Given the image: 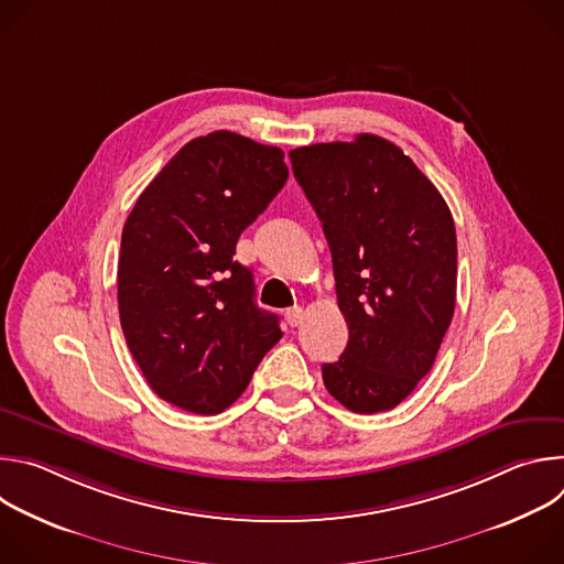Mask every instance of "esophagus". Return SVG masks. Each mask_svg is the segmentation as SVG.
I'll return each instance as SVG.
<instances>
[{"instance_id": "obj_1", "label": "esophagus", "mask_w": 564, "mask_h": 564, "mask_svg": "<svg viewBox=\"0 0 564 564\" xmlns=\"http://www.w3.org/2000/svg\"><path fill=\"white\" fill-rule=\"evenodd\" d=\"M285 321H288V326L290 328H296L301 321H303V307H290V310H285Z\"/></svg>"}]
</instances>
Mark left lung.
I'll use <instances>...</instances> for the list:
<instances>
[{
    "label": "left lung",
    "mask_w": 564,
    "mask_h": 564,
    "mask_svg": "<svg viewBox=\"0 0 564 564\" xmlns=\"http://www.w3.org/2000/svg\"><path fill=\"white\" fill-rule=\"evenodd\" d=\"M292 172L333 252L348 324L328 392L348 411L394 409L426 377L451 326L457 238L437 187L397 144L359 133L290 151Z\"/></svg>",
    "instance_id": "left-lung-1"
}]
</instances>
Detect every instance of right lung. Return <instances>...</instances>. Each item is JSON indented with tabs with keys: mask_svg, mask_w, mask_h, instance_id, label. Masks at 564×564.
I'll return each instance as SVG.
<instances>
[{
	"mask_svg": "<svg viewBox=\"0 0 564 564\" xmlns=\"http://www.w3.org/2000/svg\"><path fill=\"white\" fill-rule=\"evenodd\" d=\"M288 181L279 147L231 131L187 142L135 200L120 243L118 307L127 346L170 404L218 415L283 337L254 303L236 240Z\"/></svg>",
	"mask_w": 564,
	"mask_h": 564,
	"instance_id": "add662e5",
	"label": "right lung"
}]
</instances>
